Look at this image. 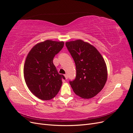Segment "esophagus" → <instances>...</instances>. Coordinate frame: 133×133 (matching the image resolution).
<instances>
[{"instance_id": "1", "label": "esophagus", "mask_w": 133, "mask_h": 133, "mask_svg": "<svg viewBox=\"0 0 133 133\" xmlns=\"http://www.w3.org/2000/svg\"><path fill=\"white\" fill-rule=\"evenodd\" d=\"M64 76H65V79H68V75H67V74H65V75H64Z\"/></svg>"}]
</instances>
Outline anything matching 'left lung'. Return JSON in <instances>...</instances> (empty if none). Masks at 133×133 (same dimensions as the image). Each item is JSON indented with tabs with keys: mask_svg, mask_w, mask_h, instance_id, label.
<instances>
[{
	"mask_svg": "<svg viewBox=\"0 0 133 133\" xmlns=\"http://www.w3.org/2000/svg\"><path fill=\"white\" fill-rule=\"evenodd\" d=\"M76 66V76L69 83L75 93L84 99L94 97L107 80V68L102 55L89 43L82 40L65 43Z\"/></svg>",
	"mask_w": 133,
	"mask_h": 133,
	"instance_id": "8db88e82",
	"label": "left lung"
}]
</instances>
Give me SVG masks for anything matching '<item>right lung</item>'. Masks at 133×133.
Segmentation results:
<instances>
[{"mask_svg": "<svg viewBox=\"0 0 133 133\" xmlns=\"http://www.w3.org/2000/svg\"><path fill=\"white\" fill-rule=\"evenodd\" d=\"M63 42L50 40L39 43L28 53L24 66V76L30 91L40 99L50 100L60 90L63 75H60L53 63L62 49Z\"/></svg>", "mask_w": 133, "mask_h": 133, "instance_id": "right-lung-1", "label": "right lung"}]
</instances>
